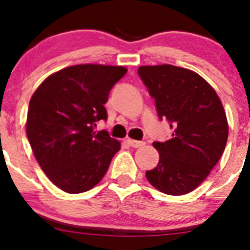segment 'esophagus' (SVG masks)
<instances>
[{"instance_id":"1","label":"esophagus","mask_w":250,"mask_h":250,"mask_svg":"<svg viewBox=\"0 0 250 250\" xmlns=\"http://www.w3.org/2000/svg\"><path fill=\"white\" fill-rule=\"evenodd\" d=\"M127 143L132 146V148H140V146H145V142L143 141H136V140L133 139H127Z\"/></svg>"}]
</instances>
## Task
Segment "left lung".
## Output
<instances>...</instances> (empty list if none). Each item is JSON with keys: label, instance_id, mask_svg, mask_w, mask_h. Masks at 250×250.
I'll return each instance as SVG.
<instances>
[{"label": "left lung", "instance_id": "left-lung-1", "mask_svg": "<svg viewBox=\"0 0 250 250\" xmlns=\"http://www.w3.org/2000/svg\"><path fill=\"white\" fill-rule=\"evenodd\" d=\"M138 74L155 99L160 121L173 129L172 139L153 142L159 163L146 176L151 186L170 196L199 187L220 160L229 126L216 92L192 70L172 64L142 66Z\"/></svg>", "mask_w": 250, "mask_h": 250}]
</instances>
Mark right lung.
Listing matches in <instances>:
<instances>
[{
  "instance_id": "1",
  "label": "right lung",
  "mask_w": 250,
  "mask_h": 250,
  "mask_svg": "<svg viewBox=\"0 0 250 250\" xmlns=\"http://www.w3.org/2000/svg\"><path fill=\"white\" fill-rule=\"evenodd\" d=\"M126 71L121 66L76 64L52 74L34 92L27 138L41 168L64 192L97 186L121 149L107 131L93 127L107 121L104 104Z\"/></svg>"
}]
</instances>
